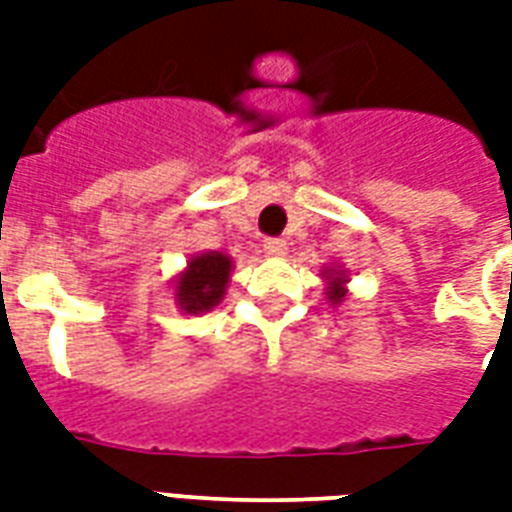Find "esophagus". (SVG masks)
Segmentation results:
<instances>
[{
	"mask_svg": "<svg viewBox=\"0 0 512 512\" xmlns=\"http://www.w3.org/2000/svg\"><path fill=\"white\" fill-rule=\"evenodd\" d=\"M263 249H265V255L282 257L284 252H287V241H284V239H265Z\"/></svg>",
	"mask_w": 512,
	"mask_h": 512,
	"instance_id": "esophagus-1",
	"label": "esophagus"
}]
</instances>
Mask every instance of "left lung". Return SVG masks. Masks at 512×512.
Wrapping results in <instances>:
<instances>
[{
  "mask_svg": "<svg viewBox=\"0 0 512 512\" xmlns=\"http://www.w3.org/2000/svg\"><path fill=\"white\" fill-rule=\"evenodd\" d=\"M322 276H325V282H327L325 287L327 303H333V306L343 303V300H346V282H349V279H346V273L335 271V268H327Z\"/></svg>",
  "mask_w": 512,
  "mask_h": 512,
  "instance_id": "8db88e82",
  "label": "left lung"
}]
</instances>
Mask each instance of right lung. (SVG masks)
I'll return each instance as SVG.
<instances>
[{"instance_id":"obj_1","label":"right lung","mask_w":512,"mask_h":512,"mask_svg":"<svg viewBox=\"0 0 512 512\" xmlns=\"http://www.w3.org/2000/svg\"><path fill=\"white\" fill-rule=\"evenodd\" d=\"M230 268H233V260L222 252H204V255L190 257V263L179 273L177 284H174L177 306L185 314L212 311L225 295Z\"/></svg>"}]
</instances>
